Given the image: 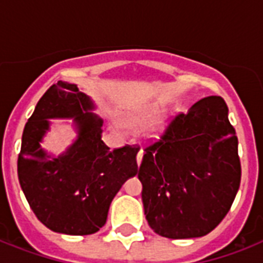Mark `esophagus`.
<instances>
[{"label": "esophagus", "mask_w": 263, "mask_h": 263, "mask_svg": "<svg viewBox=\"0 0 263 263\" xmlns=\"http://www.w3.org/2000/svg\"><path fill=\"white\" fill-rule=\"evenodd\" d=\"M142 158H143V150L140 148L139 152H138V156H136V161H138V165H140V162H142Z\"/></svg>", "instance_id": "1"}]
</instances>
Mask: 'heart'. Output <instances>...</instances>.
<instances>
[{
	"mask_svg": "<svg viewBox=\"0 0 263 263\" xmlns=\"http://www.w3.org/2000/svg\"><path fill=\"white\" fill-rule=\"evenodd\" d=\"M156 115V111H144V113H140V115L132 116L129 117V123L134 124V125H143V124L148 123L150 120L154 117Z\"/></svg>",
	"mask_w": 263,
	"mask_h": 263,
	"instance_id": "1",
	"label": "heart"
}]
</instances>
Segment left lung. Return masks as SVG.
<instances>
[{"instance_id": "left-lung-1", "label": "left lung", "mask_w": 263, "mask_h": 263, "mask_svg": "<svg viewBox=\"0 0 263 263\" xmlns=\"http://www.w3.org/2000/svg\"><path fill=\"white\" fill-rule=\"evenodd\" d=\"M138 177L154 232L168 239L212 232L232 206L241 177L224 99L206 97L176 116L161 139L144 148Z\"/></svg>"}]
</instances>
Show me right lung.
Masks as SVG:
<instances>
[{"label":"right lung","instance_id":"obj_1","mask_svg":"<svg viewBox=\"0 0 263 263\" xmlns=\"http://www.w3.org/2000/svg\"><path fill=\"white\" fill-rule=\"evenodd\" d=\"M76 84H53L39 99L22 138L17 175L35 216L53 232L91 235L102 228L116 194L138 173V146L110 150L101 139L102 119ZM49 118H73L78 138L59 157L42 148Z\"/></svg>","mask_w":263,"mask_h":263}]
</instances>
